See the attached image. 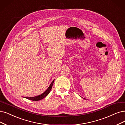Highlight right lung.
<instances>
[{"mask_svg":"<svg viewBox=\"0 0 125 125\" xmlns=\"http://www.w3.org/2000/svg\"><path fill=\"white\" fill-rule=\"evenodd\" d=\"M54 82V79L52 81V82L51 83L50 85L49 86V87L48 88V89L42 94L39 95H38V96H34V97H25V98H27L28 99H30V100L33 101H38L41 100V99H43V98H44L46 96H47L48 95V94L50 93V92L52 88Z\"/></svg>","mask_w":125,"mask_h":125,"instance_id":"add662e5","label":"right lung"}]
</instances>
